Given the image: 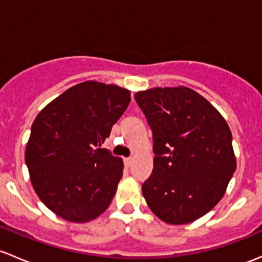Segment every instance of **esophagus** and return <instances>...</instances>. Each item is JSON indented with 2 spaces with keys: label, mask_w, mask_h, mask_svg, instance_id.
Returning a JSON list of instances; mask_svg holds the SVG:
<instances>
[{
  "label": "esophagus",
  "mask_w": 262,
  "mask_h": 262,
  "mask_svg": "<svg viewBox=\"0 0 262 262\" xmlns=\"http://www.w3.org/2000/svg\"><path fill=\"white\" fill-rule=\"evenodd\" d=\"M132 163H133V158H130V157H128V158H124V164H125L126 167H130Z\"/></svg>",
  "instance_id": "34e87169"
}]
</instances>
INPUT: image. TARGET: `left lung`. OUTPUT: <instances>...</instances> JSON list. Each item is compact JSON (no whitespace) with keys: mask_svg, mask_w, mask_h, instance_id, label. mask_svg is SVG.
Instances as JSON below:
<instances>
[{"mask_svg":"<svg viewBox=\"0 0 262 262\" xmlns=\"http://www.w3.org/2000/svg\"><path fill=\"white\" fill-rule=\"evenodd\" d=\"M153 133V172L142 193L169 225L193 222L224 197L236 170L232 134L219 110L186 86L136 93Z\"/></svg>","mask_w":262,"mask_h":262,"instance_id":"obj_1","label":"left lung"}]
</instances>
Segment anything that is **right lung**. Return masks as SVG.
<instances>
[{
	"label": "right lung",
	"instance_id": "obj_1",
	"mask_svg": "<svg viewBox=\"0 0 262 262\" xmlns=\"http://www.w3.org/2000/svg\"><path fill=\"white\" fill-rule=\"evenodd\" d=\"M129 103V90L84 81L35 118L25 161L35 192L55 214L81 224L109 207L124 166L100 147Z\"/></svg>",
	"mask_w": 262,
	"mask_h": 262
}]
</instances>
